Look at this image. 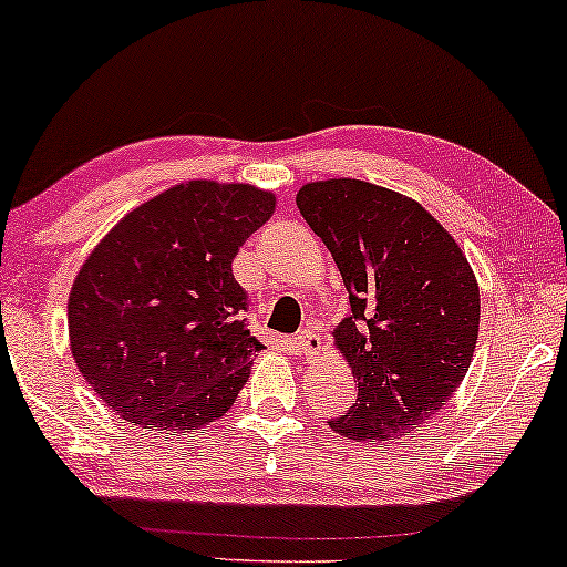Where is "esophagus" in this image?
<instances>
[{
    "mask_svg": "<svg viewBox=\"0 0 567 567\" xmlns=\"http://www.w3.org/2000/svg\"><path fill=\"white\" fill-rule=\"evenodd\" d=\"M293 343H297V348H299V353L301 355H312L317 348L322 346V338L317 336L315 330H309V328H305V330H299L297 336H293Z\"/></svg>",
    "mask_w": 567,
    "mask_h": 567,
    "instance_id": "obj_1",
    "label": "esophagus"
}]
</instances>
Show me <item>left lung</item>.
Listing matches in <instances>:
<instances>
[{
	"label": "left lung",
	"instance_id": "obj_1",
	"mask_svg": "<svg viewBox=\"0 0 567 567\" xmlns=\"http://www.w3.org/2000/svg\"><path fill=\"white\" fill-rule=\"evenodd\" d=\"M297 206L351 299L332 338L359 398L330 429L359 441L408 436L467 374L480 332L477 278L456 239L402 193L336 177L301 185Z\"/></svg>",
	"mask_w": 567,
	"mask_h": 567
}]
</instances>
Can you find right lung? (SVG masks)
Segmentation results:
<instances>
[{"label": "right lung", "instance_id": "obj_1", "mask_svg": "<svg viewBox=\"0 0 567 567\" xmlns=\"http://www.w3.org/2000/svg\"><path fill=\"white\" fill-rule=\"evenodd\" d=\"M274 212L270 190L188 181L128 212L87 255L69 293V346L115 415L185 436L235 405L262 346L231 260Z\"/></svg>", "mask_w": 567, "mask_h": 567}]
</instances>
